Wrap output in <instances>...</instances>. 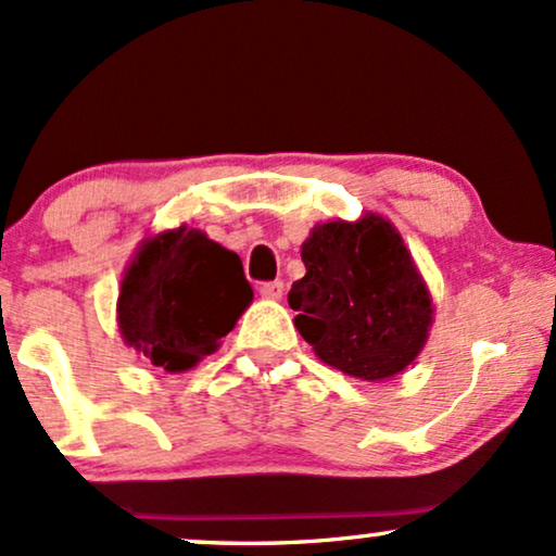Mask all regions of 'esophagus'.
<instances>
[{"label":"esophagus","mask_w":556,"mask_h":556,"mask_svg":"<svg viewBox=\"0 0 556 556\" xmlns=\"http://www.w3.org/2000/svg\"><path fill=\"white\" fill-rule=\"evenodd\" d=\"M258 292H261V298H266V300H279L285 295V285L282 282H264L258 287Z\"/></svg>","instance_id":"obj_1"}]
</instances>
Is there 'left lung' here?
<instances>
[{
  "mask_svg": "<svg viewBox=\"0 0 556 556\" xmlns=\"http://www.w3.org/2000/svg\"><path fill=\"white\" fill-rule=\"evenodd\" d=\"M305 277L287 303L327 366L361 381L405 371L424 350L433 300L400 232L381 214L324 222L300 248Z\"/></svg>",
  "mask_w": 556,
  "mask_h": 556,
  "instance_id": "left-lung-1",
  "label": "left lung"
}]
</instances>
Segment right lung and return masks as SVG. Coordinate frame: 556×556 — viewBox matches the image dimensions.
I'll return each instance as SVG.
<instances>
[{
	"instance_id": "add662e5",
	"label": "right lung",
	"mask_w": 556,
	"mask_h": 556,
	"mask_svg": "<svg viewBox=\"0 0 556 556\" xmlns=\"http://www.w3.org/2000/svg\"><path fill=\"white\" fill-rule=\"evenodd\" d=\"M253 300L238 253L201 229L151 235L123 274L117 324L127 348L167 374L216 353Z\"/></svg>"
}]
</instances>
